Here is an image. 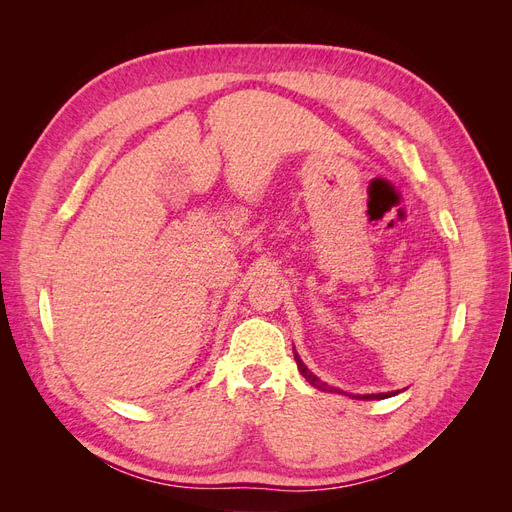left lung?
I'll return each mask as SVG.
<instances>
[{
    "label": "left lung",
    "mask_w": 512,
    "mask_h": 512,
    "mask_svg": "<svg viewBox=\"0 0 512 512\" xmlns=\"http://www.w3.org/2000/svg\"><path fill=\"white\" fill-rule=\"evenodd\" d=\"M294 361H297V367H299V371L303 374V378L312 384V386H316L318 391H331V393H342L339 389H333V386H327L324 382H320L312 371H309L305 365H303V361L299 359V354L294 352ZM391 395H395V393H378V395H352V397H356V399H386V397H391Z\"/></svg>",
    "instance_id": "1"
}]
</instances>
